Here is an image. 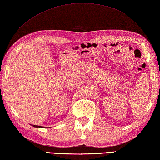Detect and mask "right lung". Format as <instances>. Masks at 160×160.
<instances>
[{
	"instance_id": "add662e5",
	"label": "right lung",
	"mask_w": 160,
	"mask_h": 160,
	"mask_svg": "<svg viewBox=\"0 0 160 160\" xmlns=\"http://www.w3.org/2000/svg\"><path fill=\"white\" fill-rule=\"evenodd\" d=\"M32 126L33 127H37V128H42V127H41V126H38V125H33V124H31Z\"/></svg>"
}]
</instances>
